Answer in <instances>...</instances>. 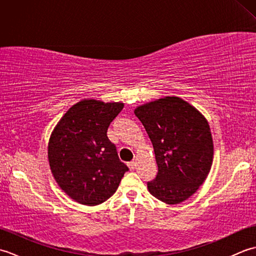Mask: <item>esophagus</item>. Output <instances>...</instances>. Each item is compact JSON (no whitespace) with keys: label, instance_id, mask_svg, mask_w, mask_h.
Instances as JSON below:
<instances>
[{"label":"esophagus","instance_id":"34e87169","mask_svg":"<svg viewBox=\"0 0 256 256\" xmlns=\"http://www.w3.org/2000/svg\"><path fill=\"white\" fill-rule=\"evenodd\" d=\"M128 166L130 170H134L135 166H136V162H128Z\"/></svg>","mask_w":256,"mask_h":256}]
</instances>
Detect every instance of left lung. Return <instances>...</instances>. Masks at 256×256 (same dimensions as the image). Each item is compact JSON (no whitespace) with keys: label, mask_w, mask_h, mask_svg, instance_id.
<instances>
[{"label":"left lung","mask_w":256,"mask_h":256,"mask_svg":"<svg viewBox=\"0 0 256 256\" xmlns=\"http://www.w3.org/2000/svg\"><path fill=\"white\" fill-rule=\"evenodd\" d=\"M153 144L156 177L148 182L150 192L162 202L188 199L210 172L214 143L206 118L186 101L166 96L135 108Z\"/></svg>","instance_id":"obj_1"}]
</instances>
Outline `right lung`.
<instances>
[{
  "label": "right lung",
  "instance_id": "1",
  "mask_svg": "<svg viewBox=\"0 0 256 256\" xmlns=\"http://www.w3.org/2000/svg\"><path fill=\"white\" fill-rule=\"evenodd\" d=\"M123 103L82 100L57 124L48 145V160L57 184L79 204L96 206L116 192L128 166L106 132Z\"/></svg>",
  "mask_w": 256,
  "mask_h": 256
}]
</instances>
